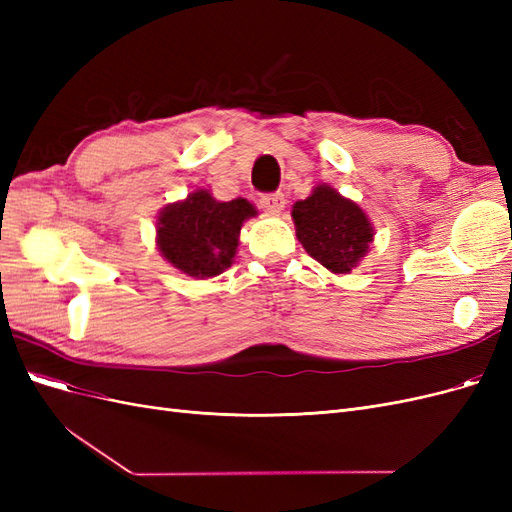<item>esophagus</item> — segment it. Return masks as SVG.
I'll return each mask as SVG.
<instances>
[{
  "label": "esophagus",
  "instance_id": "34e87169",
  "mask_svg": "<svg viewBox=\"0 0 512 512\" xmlns=\"http://www.w3.org/2000/svg\"><path fill=\"white\" fill-rule=\"evenodd\" d=\"M284 207H286V196L282 192H273V194H262L260 196V209L262 211H267L271 215H280Z\"/></svg>",
  "mask_w": 512,
  "mask_h": 512
}]
</instances>
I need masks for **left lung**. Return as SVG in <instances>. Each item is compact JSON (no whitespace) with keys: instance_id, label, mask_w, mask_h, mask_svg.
I'll return each instance as SVG.
<instances>
[{"instance_id":"8db88e82","label":"left lung","mask_w":512,"mask_h":512,"mask_svg":"<svg viewBox=\"0 0 512 512\" xmlns=\"http://www.w3.org/2000/svg\"><path fill=\"white\" fill-rule=\"evenodd\" d=\"M292 220L305 252L333 273L352 271L374 241V226L365 211L331 185H318L294 203Z\"/></svg>"}]
</instances>
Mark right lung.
<instances>
[{"instance_id":"right-lung-1","label":"right lung","mask_w":512,"mask_h":512,"mask_svg":"<svg viewBox=\"0 0 512 512\" xmlns=\"http://www.w3.org/2000/svg\"><path fill=\"white\" fill-rule=\"evenodd\" d=\"M256 209L245 198L220 203L207 190H196L181 203L160 211L158 247L160 254L190 277L220 275L237 254L239 232Z\"/></svg>"}]
</instances>
